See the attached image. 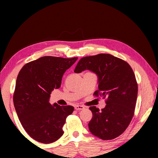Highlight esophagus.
Masks as SVG:
<instances>
[{"mask_svg": "<svg viewBox=\"0 0 158 158\" xmlns=\"http://www.w3.org/2000/svg\"><path fill=\"white\" fill-rule=\"evenodd\" d=\"M74 109H75L76 110H82V109H84V106H82V105H76L75 106H74Z\"/></svg>", "mask_w": 158, "mask_h": 158, "instance_id": "1", "label": "esophagus"}]
</instances>
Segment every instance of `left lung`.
<instances>
[{
	"instance_id": "left-lung-1",
	"label": "left lung",
	"mask_w": 158,
	"mask_h": 158,
	"mask_svg": "<svg viewBox=\"0 0 158 158\" xmlns=\"http://www.w3.org/2000/svg\"><path fill=\"white\" fill-rule=\"evenodd\" d=\"M87 69L98 76V90L94 95L101 92L100 95L106 98L101 111L90 106L93 118L89 130L102 140L114 139L126 130L134 116L138 93L135 75L127 62L108 53L82 58L74 72Z\"/></svg>"
}]
</instances>
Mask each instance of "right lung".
<instances>
[{
    "label": "right lung",
    "mask_w": 158,
    "mask_h": 158,
    "mask_svg": "<svg viewBox=\"0 0 158 158\" xmlns=\"http://www.w3.org/2000/svg\"><path fill=\"white\" fill-rule=\"evenodd\" d=\"M77 60L41 57L26 64L18 74L13 96L15 110L26 132L39 142H54L63 135V125L74 107L51 105L50 94L60 87L63 74Z\"/></svg>",
    "instance_id": "right-lung-1"
}]
</instances>
